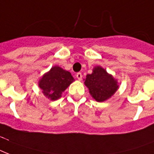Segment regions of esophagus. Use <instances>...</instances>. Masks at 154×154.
<instances>
[{"instance_id": "34e87169", "label": "esophagus", "mask_w": 154, "mask_h": 154, "mask_svg": "<svg viewBox=\"0 0 154 154\" xmlns=\"http://www.w3.org/2000/svg\"><path fill=\"white\" fill-rule=\"evenodd\" d=\"M82 77H83V75H82V74H81L80 72H78V73L76 74V78L78 79L79 80H81V79H82Z\"/></svg>"}]
</instances>
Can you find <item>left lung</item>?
<instances>
[{"label": "left lung", "instance_id": "left-lung-1", "mask_svg": "<svg viewBox=\"0 0 154 154\" xmlns=\"http://www.w3.org/2000/svg\"><path fill=\"white\" fill-rule=\"evenodd\" d=\"M84 80L91 96L97 102L107 100L119 88L117 80L100 66H95L92 73L87 75Z\"/></svg>", "mask_w": 154, "mask_h": 154}]
</instances>
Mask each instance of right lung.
<instances>
[{"instance_id":"right-lung-1","label":"right lung","mask_w":154,"mask_h":154,"mask_svg":"<svg viewBox=\"0 0 154 154\" xmlns=\"http://www.w3.org/2000/svg\"><path fill=\"white\" fill-rule=\"evenodd\" d=\"M75 79L71 74L60 66H54L39 80V88L44 96L51 100H56Z\"/></svg>"}]
</instances>
